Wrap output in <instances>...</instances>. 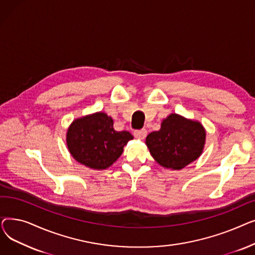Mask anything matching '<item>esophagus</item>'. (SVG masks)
<instances>
[{"label": "esophagus", "mask_w": 255, "mask_h": 255, "mask_svg": "<svg viewBox=\"0 0 255 255\" xmlns=\"http://www.w3.org/2000/svg\"><path fill=\"white\" fill-rule=\"evenodd\" d=\"M146 133H148V131H146V129H140V130H135L134 131V136L138 139H143L145 136H146Z\"/></svg>", "instance_id": "obj_1"}]
</instances>
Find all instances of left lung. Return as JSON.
Here are the masks:
<instances>
[{
    "mask_svg": "<svg viewBox=\"0 0 255 255\" xmlns=\"http://www.w3.org/2000/svg\"><path fill=\"white\" fill-rule=\"evenodd\" d=\"M206 130L197 121L171 114L145 138L152 157L165 168L182 169L203 153Z\"/></svg>",
    "mask_w": 255,
    "mask_h": 255,
    "instance_id": "1",
    "label": "left lung"
}]
</instances>
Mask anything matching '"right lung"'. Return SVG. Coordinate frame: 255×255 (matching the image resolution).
<instances>
[{"instance_id":"right-lung-1","label":"right lung","mask_w":255,"mask_h":255,"mask_svg":"<svg viewBox=\"0 0 255 255\" xmlns=\"http://www.w3.org/2000/svg\"><path fill=\"white\" fill-rule=\"evenodd\" d=\"M132 138L128 131H116L113 119L104 113L74 120L66 135L67 146L76 161L98 170L116 162Z\"/></svg>"}]
</instances>
